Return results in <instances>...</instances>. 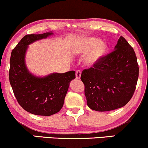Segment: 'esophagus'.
<instances>
[{
  "label": "esophagus",
  "instance_id": "1",
  "mask_svg": "<svg viewBox=\"0 0 148 148\" xmlns=\"http://www.w3.org/2000/svg\"><path fill=\"white\" fill-rule=\"evenodd\" d=\"M81 75H82V71H79V70L77 71L76 73H75L76 79H79L80 77H81Z\"/></svg>",
  "mask_w": 148,
  "mask_h": 148
}]
</instances>
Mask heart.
<instances>
[{
	"label": "heart",
	"instance_id": "1",
	"mask_svg": "<svg viewBox=\"0 0 148 148\" xmlns=\"http://www.w3.org/2000/svg\"><path fill=\"white\" fill-rule=\"evenodd\" d=\"M108 50L106 43L94 37L83 38L75 48V51L77 53L88 54L84 60V64L88 66H94L102 61Z\"/></svg>",
	"mask_w": 148,
	"mask_h": 148
}]
</instances>
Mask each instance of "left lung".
I'll return each mask as SVG.
<instances>
[{"label": "left lung", "mask_w": 148, "mask_h": 148, "mask_svg": "<svg viewBox=\"0 0 148 148\" xmlns=\"http://www.w3.org/2000/svg\"><path fill=\"white\" fill-rule=\"evenodd\" d=\"M138 77L134 50L121 36L114 51L94 67L83 71L81 80L89 108L105 112L124 106L134 94Z\"/></svg>", "instance_id": "left-lung-1"}]
</instances>
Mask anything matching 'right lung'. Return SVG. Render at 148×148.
I'll use <instances>...</instances> for the list:
<instances>
[{"mask_svg":"<svg viewBox=\"0 0 148 148\" xmlns=\"http://www.w3.org/2000/svg\"><path fill=\"white\" fill-rule=\"evenodd\" d=\"M52 35L53 32H49L25 36L12 50L10 58L9 82L18 103L27 112L40 116L59 112L70 82L75 78L74 71L39 77L28 70L25 64L28 46Z\"/></svg>","mask_w":148,"mask_h":148,"instance_id":"obj_1","label":"right lung"}]
</instances>
